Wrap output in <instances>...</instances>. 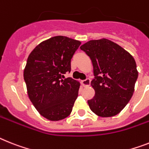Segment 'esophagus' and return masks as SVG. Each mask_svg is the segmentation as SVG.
I'll list each match as a JSON object with an SVG mask.
<instances>
[{"mask_svg":"<svg viewBox=\"0 0 149 149\" xmlns=\"http://www.w3.org/2000/svg\"><path fill=\"white\" fill-rule=\"evenodd\" d=\"M90 82H91V81H90L89 79H86L85 80L82 81V85L84 87H88L90 86Z\"/></svg>","mask_w":149,"mask_h":149,"instance_id":"obj_1","label":"esophagus"}]
</instances>
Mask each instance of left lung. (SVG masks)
I'll list each match as a JSON object with an SVG mask.
<instances>
[{
	"label": "left lung",
	"mask_w": 149,
	"mask_h": 149,
	"mask_svg": "<svg viewBox=\"0 0 149 149\" xmlns=\"http://www.w3.org/2000/svg\"><path fill=\"white\" fill-rule=\"evenodd\" d=\"M90 57L95 94L88 100L91 111L99 117L118 114L134 92L138 71L134 58L123 47L107 38L91 40L80 47Z\"/></svg>",
	"instance_id": "8db88e82"
}]
</instances>
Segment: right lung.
<instances>
[{
  "label": "right lung",
  "mask_w": 149,
  "mask_h": 149,
  "mask_svg": "<svg viewBox=\"0 0 149 149\" xmlns=\"http://www.w3.org/2000/svg\"><path fill=\"white\" fill-rule=\"evenodd\" d=\"M80 45L66 36H54L41 42L29 55L23 72L29 98L49 120H61L72 112L80 83L64 79L63 74L70 72L71 59Z\"/></svg>",
  "instance_id": "add662e5"
}]
</instances>
